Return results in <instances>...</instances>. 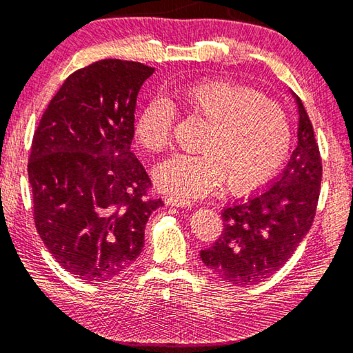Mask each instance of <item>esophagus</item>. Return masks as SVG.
Returning <instances> with one entry per match:
<instances>
[{
  "label": "esophagus",
  "instance_id": "obj_1",
  "mask_svg": "<svg viewBox=\"0 0 353 353\" xmlns=\"http://www.w3.org/2000/svg\"><path fill=\"white\" fill-rule=\"evenodd\" d=\"M165 203L170 206H181V208H189L192 206V201L183 197H178V195H167Z\"/></svg>",
  "mask_w": 353,
  "mask_h": 353
}]
</instances>
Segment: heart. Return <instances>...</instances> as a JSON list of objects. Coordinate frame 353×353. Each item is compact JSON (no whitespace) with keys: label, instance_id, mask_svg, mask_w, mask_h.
<instances>
[{"label":"heart","instance_id":"obj_1","mask_svg":"<svg viewBox=\"0 0 353 353\" xmlns=\"http://www.w3.org/2000/svg\"><path fill=\"white\" fill-rule=\"evenodd\" d=\"M205 123L197 154H176L156 169V181L178 197H203L225 180L231 192H252L272 178L291 148L290 117L280 103L247 85L203 81L150 100L136 139L148 152L170 147L175 109Z\"/></svg>","mask_w":353,"mask_h":353}]
</instances>
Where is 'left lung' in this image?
<instances>
[{"instance_id":"obj_1","label":"left lung","mask_w":353,"mask_h":353,"mask_svg":"<svg viewBox=\"0 0 353 353\" xmlns=\"http://www.w3.org/2000/svg\"><path fill=\"white\" fill-rule=\"evenodd\" d=\"M297 147L280 176L263 192L222 211L223 231L201 261L219 279L252 286L269 279L292 256L313 225L322 181V159L303 103Z\"/></svg>"}]
</instances>
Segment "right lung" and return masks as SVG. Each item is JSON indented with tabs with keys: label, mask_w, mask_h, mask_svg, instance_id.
I'll list each match as a JSON object with an SVG mask.
<instances>
[{
	"label": "right lung",
	"mask_w": 353,
	"mask_h": 353,
	"mask_svg": "<svg viewBox=\"0 0 353 353\" xmlns=\"http://www.w3.org/2000/svg\"><path fill=\"white\" fill-rule=\"evenodd\" d=\"M154 68L103 59L68 77L32 137L28 176L45 247L67 272L108 281L141 255L163 200L134 153L137 94Z\"/></svg>",
	"instance_id": "1"
}]
</instances>
